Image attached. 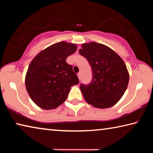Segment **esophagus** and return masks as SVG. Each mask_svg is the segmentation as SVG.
Listing matches in <instances>:
<instances>
[{
	"label": "esophagus",
	"mask_w": 153,
	"mask_h": 153,
	"mask_svg": "<svg viewBox=\"0 0 153 153\" xmlns=\"http://www.w3.org/2000/svg\"><path fill=\"white\" fill-rule=\"evenodd\" d=\"M77 77H78V78H79V80L81 79V73H78V74H77Z\"/></svg>",
	"instance_id": "34e87169"
}]
</instances>
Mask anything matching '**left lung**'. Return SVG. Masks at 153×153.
<instances>
[{"mask_svg": "<svg viewBox=\"0 0 153 153\" xmlns=\"http://www.w3.org/2000/svg\"><path fill=\"white\" fill-rule=\"evenodd\" d=\"M79 53L88 61L93 74L90 84L80 86L86 101L98 108L115 105L125 93L129 79L123 59L111 48L95 42L82 44Z\"/></svg>", "mask_w": 153, "mask_h": 153, "instance_id": "8db88e82", "label": "left lung"}]
</instances>
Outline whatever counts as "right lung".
I'll return each mask as SVG.
<instances>
[{"label": "right lung", "mask_w": 153, "mask_h": 153, "mask_svg": "<svg viewBox=\"0 0 153 153\" xmlns=\"http://www.w3.org/2000/svg\"><path fill=\"white\" fill-rule=\"evenodd\" d=\"M76 50V44L62 41L40 52L31 61L25 84L31 99L39 107H58L67 99L71 87L79 84L73 66L66 62Z\"/></svg>", "instance_id": "obj_1"}]
</instances>
